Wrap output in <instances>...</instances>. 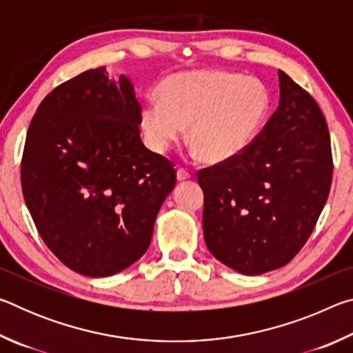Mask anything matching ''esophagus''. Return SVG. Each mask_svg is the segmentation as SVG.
I'll list each match as a JSON object with an SVG mask.
<instances>
[{"instance_id": "1", "label": "esophagus", "mask_w": 353, "mask_h": 353, "mask_svg": "<svg viewBox=\"0 0 353 353\" xmlns=\"http://www.w3.org/2000/svg\"><path fill=\"white\" fill-rule=\"evenodd\" d=\"M190 179H191V174H190V172H187V171L182 170V168H179V170H177V181H179V182L190 181Z\"/></svg>"}]
</instances>
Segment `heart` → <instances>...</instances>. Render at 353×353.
I'll list each match as a JSON object with an SVG mask.
<instances>
[{"label": "heart", "mask_w": 353, "mask_h": 353, "mask_svg": "<svg viewBox=\"0 0 353 353\" xmlns=\"http://www.w3.org/2000/svg\"><path fill=\"white\" fill-rule=\"evenodd\" d=\"M270 112V92L252 76L221 70L185 71L166 77L159 98L140 107L146 146L165 154L188 126L191 149L207 163H225L252 145Z\"/></svg>", "instance_id": "heart-1"}]
</instances>
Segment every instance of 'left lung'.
<instances>
[{
	"mask_svg": "<svg viewBox=\"0 0 353 353\" xmlns=\"http://www.w3.org/2000/svg\"><path fill=\"white\" fill-rule=\"evenodd\" d=\"M279 88V107L252 145L198 174L207 248L244 276L294 259L330 191V135L319 105L282 70Z\"/></svg>",
	"mask_w": 353,
	"mask_h": 353,
	"instance_id": "left-lung-1",
	"label": "left lung"
}]
</instances>
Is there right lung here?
<instances>
[{"label":"right lung","instance_id":"1","mask_svg":"<svg viewBox=\"0 0 353 353\" xmlns=\"http://www.w3.org/2000/svg\"><path fill=\"white\" fill-rule=\"evenodd\" d=\"M126 76L83 71L41 101L29 124L21 187L40 236L70 270L109 277L141 259L176 185L172 163L143 145Z\"/></svg>","mask_w":353,"mask_h":353}]
</instances>
